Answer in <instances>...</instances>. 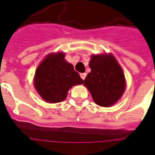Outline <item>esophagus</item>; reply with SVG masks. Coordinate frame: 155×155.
I'll return each instance as SVG.
<instances>
[{"mask_svg": "<svg viewBox=\"0 0 155 155\" xmlns=\"http://www.w3.org/2000/svg\"><path fill=\"white\" fill-rule=\"evenodd\" d=\"M81 77L82 80H84V79H85V77H86V73H81Z\"/></svg>", "mask_w": 155, "mask_h": 155, "instance_id": "obj_1", "label": "esophagus"}]
</instances>
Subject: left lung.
Instances as JSON below:
<instances>
[{"instance_id": "8db88e82", "label": "left lung", "mask_w": 155, "mask_h": 155, "mask_svg": "<svg viewBox=\"0 0 155 155\" xmlns=\"http://www.w3.org/2000/svg\"><path fill=\"white\" fill-rule=\"evenodd\" d=\"M91 71L84 81L95 104L110 107L121 98L126 89L123 71L112 54L92 55L89 61Z\"/></svg>"}]
</instances>
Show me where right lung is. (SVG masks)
<instances>
[{
	"label": "right lung",
	"mask_w": 155,
	"mask_h": 155,
	"mask_svg": "<svg viewBox=\"0 0 155 155\" xmlns=\"http://www.w3.org/2000/svg\"><path fill=\"white\" fill-rule=\"evenodd\" d=\"M83 81L74 66L65 60L64 52L48 55L38 66L34 79L37 92L50 104L65 100L69 89Z\"/></svg>",
	"instance_id": "1"
}]
</instances>
